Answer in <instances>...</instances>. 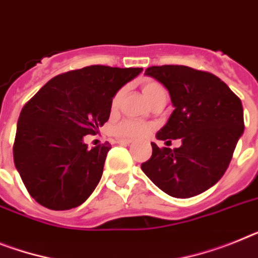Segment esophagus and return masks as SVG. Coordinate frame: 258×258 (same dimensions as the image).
Instances as JSON below:
<instances>
[{
	"instance_id": "obj_1",
	"label": "esophagus",
	"mask_w": 258,
	"mask_h": 258,
	"mask_svg": "<svg viewBox=\"0 0 258 258\" xmlns=\"http://www.w3.org/2000/svg\"><path fill=\"white\" fill-rule=\"evenodd\" d=\"M116 142L120 145H131L133 141L132 140H121V138H118V140H116Z\"/></svg>"
}]
</instances>
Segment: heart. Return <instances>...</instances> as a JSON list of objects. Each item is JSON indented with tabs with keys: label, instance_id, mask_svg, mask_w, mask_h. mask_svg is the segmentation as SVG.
<instances>
[{
	"label": "heart",
	"instance_id": "heart-1",
	"mask_svg": "<svg viewBox=\"0 0 258 258\" xmlns=\"http://www.w3.org/2000/svg\"><path fill=\"white\" fill-rule=\"evenodd\" d=\"M142 91H144L145 96L150 103L156 96H159L160 94H164V90H163L162 86L155 82V81H151V79H147L142 83ZM121 99H122V90H118L112 98V111L117 109L121 103ZM151 129H153V125L149 124V122L126 118V120H122L121 122H118L117 125H114L113 134L116 137L122 138V140H140V138L146 137L147 134L151 132Z\"/></svg>",
	"mask_w": 258,
	"mask_h": 258
}]
</instances>
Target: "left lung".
<instances>
[{"mask_svg": "<svg viewBox=\"0 0 258 258\" xmlns=\"http://www.w3.org/2000/svg\"><path fill=\"white\" fill-rule=\"evenodd\" d=\"M146 76L163 83L175 107L156 138H180L181 146L172 150L151 144L153 155L141 168L168 196L200 195L228 168L244 131L241 102L217 76L189 66H150Z\"/></svg>", "mask_w": 258, "mask_h": 258, "instance_id": "obj_1", "label": "left lung"}]
</instances>
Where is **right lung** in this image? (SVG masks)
Wrapping results in <instances>:
<instances>
[{
    "instance_id": "right-lung-1",
    "label": "right lung",
    "mask_w": 258,
    "mask_h": 258,
    "mask_svg": "<svg viewBox=\"0 0 258 258\" xmlns=\"http://www.w3.org/2000/svg\"><path fill=\"white\" fill-rule=\"evenodd\" d=\"M142 68L91 65L58 74L22 108L13 155L24 186L50 210L77 208L102 177L111 145L87 149L111 113L112 98Z\"/></svg>"
}]
</instances>
